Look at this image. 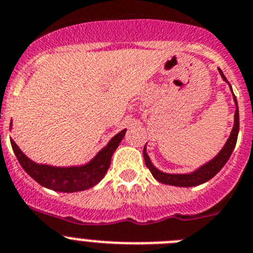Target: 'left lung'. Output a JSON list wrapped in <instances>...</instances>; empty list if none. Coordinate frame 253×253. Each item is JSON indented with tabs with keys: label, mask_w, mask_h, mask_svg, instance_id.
Returning <instances> with one entry per match:
<instances>
[{
	"label": "left lung",
	"mask_w": 253,
	"mask_h": 253,
	"mask_svg": "<svg viewBox=\"0 0 253 253\" xmlns=\"http://www.w3.org/2000/svg\"><path fill=\"white\" fill-rule=\"evenodd\" d=\"M219 70V74L222 76L223 81L227 82V78L224 77V74L222 73V70ZM229 84V83H228ZM231 87V84H229ZM232 90V88H231ZM233 93V90H232ZM233 101L236 104V113H234V125L233 128L231 131V135H229L228 140L224 143L223 149L218 152L217 156L211 159V161L206 163L204 165H202L200 168H198L197 170L192 172H188V174H169V172H164L161 170H159L158 168H155L152 165L151 160H150L149 155L146 152V145L143 147V159H145V164L149 168V170L151 171L152 176L156 179L160 183L166 184V185H172V186H183V188H188V186H197L200 184L206 183V181L211 180V177L214 176L223 166L226 165V163L228 161L229 156L233 152L234 146H236V142H237V136L238 131H240V113H238V104L237 99H236V95L233 94Z\"/></svg>",
	"instance_id": "left-lung-1"
}]
</instances>
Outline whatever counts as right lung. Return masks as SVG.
Instances as JSON below:
<instances>
[{
	"label": "right lung",
	"mask_w": 253,
	"mask_h": 253,
	"mask_svg": "<svg viewBox=\"0 0 253 253\" xmlns=\"http://www.w3.org/2000/svg\"><path fill=\"white\" fill-rule=\"evenodd\" d=\"M125 133L126 128L113 136L110 142L85 165L68 166V168L36 164L35 161L27 158L12 138H11V146L22 169L40 185L55 192L74 193L87 190L97 185L103 179L111 165L113 152L125 137Z\"/></svg>",
	"instance_id": "obj_1"
}]
</instances>
